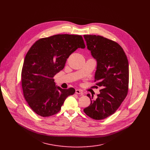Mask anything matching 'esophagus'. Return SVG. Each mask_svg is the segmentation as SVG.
<instances>
[{"label": "esophagus", "mask_w": 150, "mask_h": 150, "mask_svg": "<svg viewBox=\"0 0 150 150\" xmlns=\"http://www.w3.org/2000/svg\"><path fill=\"white\" fill-rule=\"evenodd\" d=\"M75 93L76 94H80L81 96H83V93L82 91H81L80 90H75Z\"/></svg>", "instance_id": "1"}]
</instances>
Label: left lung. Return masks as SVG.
<instances>
[{"label": "left lung", "instance_id": "left-lung-1", "mask_svg": "<svg viewBox=\"0 0 150 150\" xmlns=\"http://www.w3.org/2000/svg\"><path fill=\"white\" fill-rule=\"evenodd\" d=\"M87 49L97 62L94 82L100 87L96 100L90 94V105L84 113L95 120L113 115L126 98L129 86V63L122 47L100 35H84Z\"/></svg>", "mask_w": 150, "mask_h": 150}]
</instances>
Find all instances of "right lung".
I'll list each match as a JSON object with an SVG mask.
<instances>
[{"label":"right lung","mask_w":150,"mask_h":150,"mask_svg":"<svg viewBox=\"0 0 150 150\" xmlns=\"http://www.w3.org/2000/svg\"><path fill=\"white\" fill-rule=\"evenodd\" d=\"M79 35L57 34L37 40L28 51L21 72L23 94L30 108L38 115L57 113L74 88L56 86L54 76L65 67L69 56L78 48L84 49Z\"/></svg>","instance_id":"right-lung-1"}]
</instances>
